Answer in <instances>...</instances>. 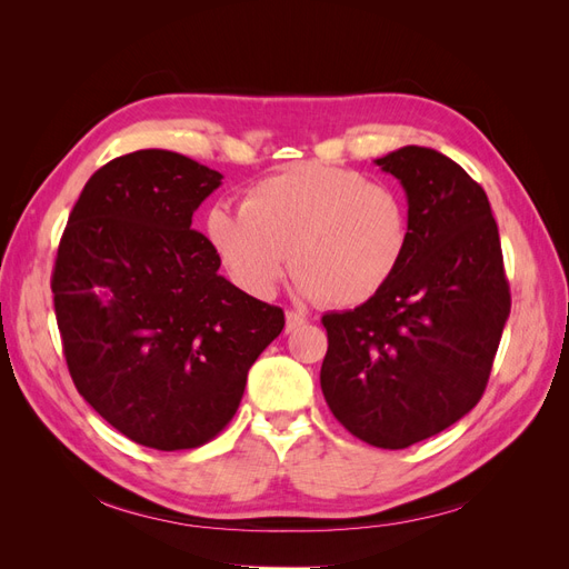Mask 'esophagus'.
<instances>
[{
  "label": "esophagus",
  "mask_w": 569,
  "mask_h": 569,
  "mask_svg": "<svg viewBox=\"0 0 569 569\" xmlns=\"http://www.w3.org/2000/svg\"><path fill=\"white\" fill-rule=\"evenodd\" d=\"M287 325H284V330L287 332H291V330H299L301 325H306V316L303 313H297V311H287Z\"/></svg>",
  "instance_id": "esophagus-1"
}]
</instances>
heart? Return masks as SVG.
<instances>
[{"mask_svg": "<svg viewBox=\"0 0 569 569\" xmlns=\"http://www.w3.org/2000/svg\"><path fill=\"white\" fill-rule=\"evenodd\" d=\"M206 239L230 280L251 297L272 295L289 253L301 295L353 308L380 295L403 266L410 216L399 189L306 163L253 184L239 209L213 203Z\"/></svg>", "mask_w": 569, "mask_h": 569, "instance_id": "1", "label": "heart"}]
</instances>
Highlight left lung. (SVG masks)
<instances>
[{"mask_svg":"<svg viewBox=\"0 0 569 569\" xmlns=\"http://www.w3.org/2000/svg\"><path fill=\"white\" fill-rule=\"evenodd\" d=\"M375 163L403 187L410 244L380 295L322 316L320 387L353 437L396 451L477 406L510 316V289L489 199L456 161L410 144Z\"/></svg>","mask_w":569,"mask_h":569,"instance_id":"left-lung-1","label":"left lung"}]
</instances>
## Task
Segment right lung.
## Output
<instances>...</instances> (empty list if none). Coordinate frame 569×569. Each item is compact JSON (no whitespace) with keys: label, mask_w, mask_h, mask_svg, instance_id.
Masks as SVG:
<instances>
[{"label":"right lung","mask_w":569,"mask_h":569,"mask_svg":"<svg viewBox=\"0 0 569 569\" xmlns=\"http://www.w3.org/2000/svg\"><path fill=\"white\" fill-rule=\"evenodd\" d=\"M222 176L176 151L118 157L84 184L51 291L80 396L120 435L157 451L211 441L249 368L282 332V308L218 274L192 230Z\"/></svg>","instance_id":"1"}]
</instances>
